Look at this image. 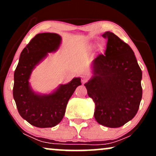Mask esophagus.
Returning <instances> with one entry per match:
<instances>
[{
  "label": "esophagus",
  "mask_w": 156,
  "mask_h": 156,
  "mask_svg": "<svg viewBox=\"0 0 156 156\" xmlns=\"http://www.w3.org/2000/svg\"><path fill=\"white\" fill-rule=\"evenodd\" d=\"M88 80H89V77L87 76H83L81 78V81L83 83H87V82L88 81Z\"/></svg>",
  "instance_id": "34e87169"
}]
</instances>
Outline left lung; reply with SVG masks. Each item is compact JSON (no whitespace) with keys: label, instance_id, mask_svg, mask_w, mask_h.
Instances as JSON below:
<instances>
[{"label":"left lung","instance_id":"left-lung-1","mask_svg":"<svg viewBox=\"0 0 156 156\" xmlns=\"http://www.w3.org/2000/svg\"><path fill=\"white\" fill-rule=\"evenodd\" d=\"M105 53L93 61L92 78L84 84L95 103L94 118L108 128H119L135 117L142 98V72L133 50L110 31Z\"/></svg>","mask_w":156,"mask_h":156}]
</instances>
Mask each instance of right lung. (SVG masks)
I'll list each match as a JSON object with an SVG mask.
<instances>
[{
    "mask_svg": "<svg viewBox=\"0 0 156 156\" xmlns=\"http://www.w3.org/2000/svg\"><path fill=\"white\" fill-rule=\"evenodd\" d=\"M61 37L54 33L37 34L21 52L14 75L13 97L17 111L23 119L38 128H52L62 121L66 107L76 87L81 85L76 78L69 83L61 85L48 95L36 94L29 87L32 69L48 55L58 49Z\"/></svg>",
    "mask_w": 156,
    "mask_h": 156,
    "instance_id": "obj_1",
    "label": "right lung"
}]
</instances>
